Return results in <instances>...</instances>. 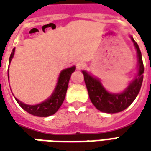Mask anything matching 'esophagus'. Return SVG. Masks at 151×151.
<instances>
[{"label": "esophagus", "instance_id": "34e87169", "mask_svg": "<svg viewBox=\"0 0 151 151\" xmlns=\"http://www.w3.org/2000/svg\"><path fill=\"white\" fill-rule=\"evenodd\" d=\"M85 67H86V63H84V62L80 61V62L76 63V68L78 70H82V69H84Z\"/></svg>", "mask_w": 151, "mask_h": 151}]
</instances>
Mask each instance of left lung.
I'll return each instance as SVG.
<instances>
[{"label":"left lung","instance_id":"left-lung-1","mask_svg":"<svg viewBox=\"0 0 151 151\" xmlns=\"http://www.w3.org/2000/svg\"><path fill=\"white\" fill-rule=\"evenodd\" d=\"M131 38L137 50L139 65V74L136 78L129 84L128 88L123 93L111 94L107 92L98 80L93 78L86 71H82L84 75L85 83L88 91L91 101L93 103V105L101 112L107 113H116L124 111L134 101L141 88L144 77V64L142 56L139 45L134 40V38Z\"/></svg>","mask_w":151,"mask_h":151}]
</instances>
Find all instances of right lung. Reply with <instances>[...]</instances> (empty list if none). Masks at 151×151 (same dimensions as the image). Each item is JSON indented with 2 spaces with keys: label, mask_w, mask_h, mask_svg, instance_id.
<instances>
[{
  "label": "right lung",
  "mask_w": 151,
  "mask_h": 151,
  "mask_svg": "<svg viewBox=\"0 0 151 151\" xmlns=\"http://www.w3.org/2000/svg\"><path fill=\"white\" fill-rule=\"evenodd\" d=\"M13 55H14V49L11 54L9 62H11ZM75 70H76V67L73 66L68 68L66 70H64L60 73L55 92L52 94L50 98L44 102L38 105H27V104L22 103L17 98H16V101H17V103L20 105L22 109H24L26 112L32 115L37 116V117H48L50 115H53L59 110V108L60 107L63 101L65 100L69 81H70L71 74L75 71Z\"/></svg>",
  "instance_id": "right-lung-1"
}]
</instances>
